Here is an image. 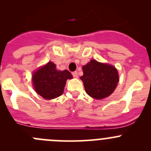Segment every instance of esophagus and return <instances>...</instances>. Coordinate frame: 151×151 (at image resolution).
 <instances>
[{"label": "esophagus", "instance_id": "1", "mask_svg": "<svg viewBox=\"0 0 151 151\" xmlns=\"http://www.w3.org/2000/svg\"><path fill=\"white\" fill-rule=\"evenodd\" d=\"M72 75L73 77H75V78H77V77H78V73H77V71H74V72H72Z\"/></svg>", "mask_w": 151, "mask_h": 151}]
</instances>
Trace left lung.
Masks as SVG:
<instances>
[{"label": "left lung", "mask_w": 151, "mask_h": 151, "mask_svg": "<svg viewBox=\"0 0 151 151\" xmlns=\"http://www.w3.org/2000/svg\"><path fill=\"white\" fill-rule=\"evenodd\" d=\"M83 75L80 77L85 91L93 99H101L115 91L119 78L116 68L111 65L91 60L83 66Z\"/></svg>", "instance_id": "left-lung-1"}]
</instances>
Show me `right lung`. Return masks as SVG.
Instances as JSON below:
<instances>
[{"label": "right lung", "instance_id": "1", "mask_svg": "<svg viewBox=\"0 0 151 151\" xmlns=\"http://www.w3.org/2000/svg\"><path fill=\"white\" fill-rule=\"evenodd\" d=\"M71 78L69 71H58L55 64L49 62L33 74L32 81L39 95L45 99H52L63 93L66 80Z\"/></svg>", "mask_w": 151, "mask_h": 151}]
</instances>
